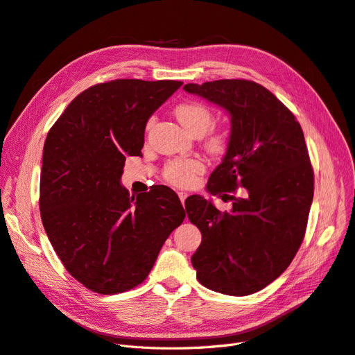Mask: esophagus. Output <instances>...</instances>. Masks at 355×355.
I'll return each mask as SVG.
<instances>
[{
  "label": "esophagus",
  "mask_w": 355,
  "mask_h": 355,
  "mask_svg": "<svg viewBox=\"0 0 355 355\" xmlns=\"http://www.w3.org/2000/svg\"><path fill=\"white\" fill-rule=\"evenodd\" d=\"M178 195H179V200H180V202H182V204H185V200L188 198V193H185V192H179Z\"/></svg>",
  "instance_id": "1"
}]
</instances>
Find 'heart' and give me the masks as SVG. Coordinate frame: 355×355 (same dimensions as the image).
Wrapping results in <instances>:
<instances>
[{"label": "heart", "mask_w": 355, "mask_h": 355, "mask_svg": "<svg viewBox=\"0 0 355 355\" xmlns=\"http://www.w3.org/2000/svg\"><path fill=\"white\" fill-rule=\"evenodd\" d=\"M175 115L191 135H202L212 125V113L207 106L198 102L179 105L175 109ZM150 125L151 122H148L147 128H150ZM227 144H229V135L224 131H212L205 139V146L211 153H223ZM204 170L205 164L200 159H176L166 164L163 178L173 187L189 188Z\"/></svg>", "instance_id": "1"}]
</instances>
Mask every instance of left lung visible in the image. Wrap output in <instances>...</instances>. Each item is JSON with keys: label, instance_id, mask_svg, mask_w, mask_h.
I'll use <instances>...</instances> for the list:
<instances>
[{"label": "left lung", "instance_id": "1", "mask_svg": "<svg viewBox=\"0 0 355 355\" xmlns=\"http://www.w3.org/2000/svg\"><path fill=\"white\" fill-rule=\"evenodd\" d=\"M183 89L218 105L232 121L225 155L207 183L209 193L233 202L232 211L221 212L196 195L185 202L202 234L191 259L196 278L223 294L257 293L286 271L306 233L315 182L303 130L254 81L191 83ZM237 187L243 192L232 196Z\"/></svg>", "mask_w": 355, "mask_h": 355}]
</instances>
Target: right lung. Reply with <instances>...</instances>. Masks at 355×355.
<instances>
[{
    "label": "right lung",
    "mask_w": 355,
    "mask_h": 355,
    "mask_svg": "<svg viewBox=\"0 0 355 355\" xmlns=\"http://www.w3.org/2000/svg\"><path fill=\"white\" fill-rule=\"evenodd\" d=\"M182 81L119 78L80 93L48 132L39 208L67 271L89 290L118 294L143 282L187 212L164 185L130 195L126 155L144 146L148 118Z\"/></svg>",
    "instance_id": "add662e5"
}]
</instances>
